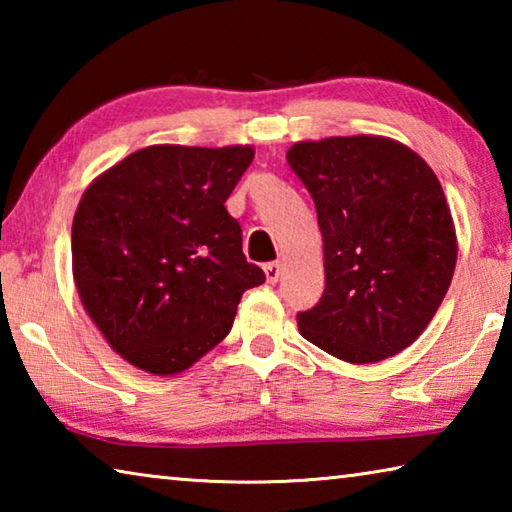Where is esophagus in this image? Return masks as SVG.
<instances>
[{
  "label": "esophagus",
  "instance_id": "34e87169",
  "mask_svg": "<svg viewBox=\"0 0 512 512\" xmlns=\"http://www.w3.org/2000/svg\"><path fill=\"white\" fill-rule=\"evenodd\" d=\"M264 273H266V280L268 282H277V277H280V273H282V266H280V262H268V264H264Z\"/></svg>",
  "mask_w": 512,
  "mask_h": 512
}]
</instances>
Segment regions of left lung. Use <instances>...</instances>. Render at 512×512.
I'll return each instance as SVG.
<instances>
[{
	"label": "left lung",
	"instance_id": "left-lung-1",
	"mask_svg": "<svg viewBox=\"0 0 512 512\" xmlns=\"http://www.w3.org/2000/svg\"><path fill=\"white\" fill-rule=\"evenodd\" d=\"M287 162L314 198L325 291L300 334L350 363H375L418 339L452 282L456 232L436 173L388 137L298 142Z\"/></svg>",
	"mask_w": 512,
	"mask_h": 512
}]
</instances>
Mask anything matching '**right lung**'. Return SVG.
Returning <instances> with one entry per match:
<instances>
[{
  "label": "right lung",
  "mask_w": 512,
  "mask_h": 512,
  "mask_svg": "<svg viewBox=\"0 0 512 512\" xmlns=\"http://www.w3.org/2000/svg\"><path fill=\"white\" fill-rule=\"evenodd\" d=\"M253 158L250 146L158 144L85 189L72 223L74 282L110 348L133 366L189 368L228 336L244 291L266 280L225 210Z\"/></svg>",
  "instance_id": "right-lung-1"
}]
</instances>
